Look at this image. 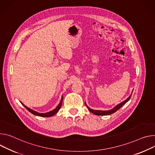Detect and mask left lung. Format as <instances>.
Here are the masks:
<instances>
[{"label": "left lung", "mask_w": 155, "mask_h": 155, "mask_svg": "<svg viewBox=\"0 0 155 155\" xmlns=\"http://www.w3.org/2000/svg\"><path fill=\"white\" fill-rule=\"evenodd\" d=\"M131 95L126 100H124V101H123L122 103H121V104H118L117 105H116L114 108H113L112 110H108V111H100V110H92L89 107H88L87 105V108H88V110L92 113H94V114H96V115H98V116H101V115H109V114H113L114 113V112H116L117 110H118L119 108H121L123 105H124L126 103L130 100V97H131ZM85 105H86V104H85Z\"/></svg>", "instance_id": "8db88e82"}]
</instances>
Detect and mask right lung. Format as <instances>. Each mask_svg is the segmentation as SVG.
Masks as SVG:
<instances>
[{"instance_id": "obj_1", "label": "right lung", "mask_w": 155, "mask_h": 155, "mask_svg": "<svg viewBox=\"0 0 155 155\" xmlns=\"http://www.w3.org/2000/svg\"><path fill=\"white\" fill-rule=\"evenodd\" d=\"M63 99V97H61V101H60V103L58 104V105L57 107V108H56L55 110H52V111H50V112L46 113H38V112H36V111H34V110H31V109L28 108V107H26L23 104H22L21 102V104H22L30 113H31L32 114H34V115H36V116H41V117H51V116H54V114H55L59 111V110L60 109V108H61V105H62Z\"/></svg>"}]
</instances>
